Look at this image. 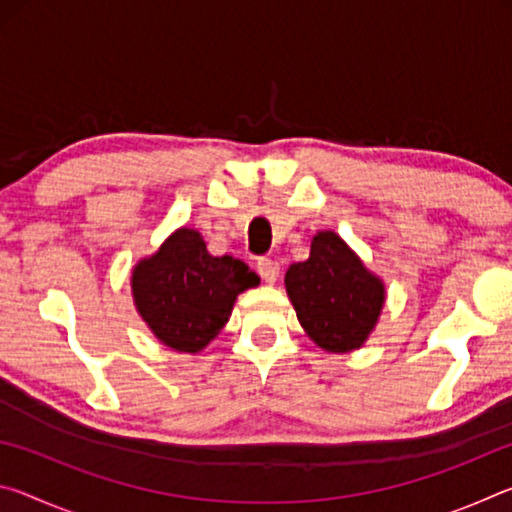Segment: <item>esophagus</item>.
Masks as SVG:
<instances>
[{
    "label": "esophagus",
    "mask_w": 512,
    "mask_h": 512,
    "mask_svg": "<svg viewBox=\"0 0 512 512\" xmlns=\"http://www.w3.org/2000/svg\"><path fill=\"white\" fill-rule=\"evenodd\" d=\"M257 273L262 275V280L266 284H273L277 277H280V264L273 262V259H268V257H262L257 262Z\"/></svg>",
    "instance_id": "obj_1"
}]
</instances>
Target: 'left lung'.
Instances as JSON below:
<instances>
[{"instance_id":"obj_1","label":"left lung","mask_w":512,"mask_h":512,"mask_svg":"<svg viewBox=\"0 0 512 512\" xmlns=\"http://www.w3.org/2000/svg\"><path fill=\"white\" fill-rule=\"evenodd\" d=\"M284 284L302 329L327 352L361 348L386 300L384 282L332 230L311 239L309 259L291 264Z\"/></svg>"}]
</instances>
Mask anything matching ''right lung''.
<instances>
[{
	"label": "right lung",
	"mask_w": 512,
	"mask_h": 512,
	"mask_svg": "<svg viewBox=\"0 0 512 512\" xmlns=\"http://www.w3.org/2000/svg\"><path fill=\"white\" fill-rule=\"evenodd\" d=\"M259 277L230 255L207 253L201 232L180 228L133 268V300L155 339L176 352H201L228 323L239 293Z\"/></svg>",
	"instance_id": "right-lung-1"
}]
</instances>
